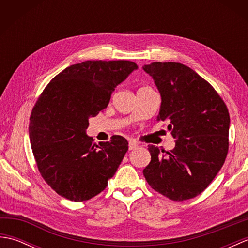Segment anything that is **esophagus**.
Returning a JSON list of instances; mask_svg holds the SVG:
<instances>
[{
    "label": "esophagus",
    "instance_id": "obj_1",
    "mask_svg": "<svg viewBox=\"0 0 248 248\" xmlns=\"http://www.w3.org/2000/svg\"><path fill=\"white\" fill-rule=\"evenodd\" d=\"M139 147V144L136 143L135 140H130L129 141V150H134Z\"/></svg>",
    "mask_w": 248,
    "mask_h": 248
}]
</instances>
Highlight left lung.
I'll list each match as a JSON object with an SVG mask.
<instances>
[{"label":"left lung","mask_w":248,"mask_h":248,"mask_svg":"<svg viewBox=\"0 0 248 248\" xmlns=\"http://www.w3.org/2000/svg\"><path fill=\"white\" fill-rule=\"evenodd\" d=\"M143 69L162 98L156 120L170 121L175 148L161 155L149 146L143 170L149 186L175 202L196 197L222 168L229 147L228 108L210 83L180 62H155ZM164 152V151H162Z\"/></svg>","instance_id":"8db88e82"}]
</instances>
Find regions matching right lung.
Masks as SVG:
<instances>
[{
    "instance_id": "obj_1",
    "label": "right lung",
    "mask_w": 248,
    "mask_h": 248,
    "mask_svg": "<svg viewBox=\"0 0 248 248\" xmlns=\"http://www.w3.org/2000/svg\"><path fill=\"white\" fill-rule=\"evenodd\" d=\"M138 65L130 61H86L54 77L30 117V140L37 167L62 197L81 202L104 191L128 151L113 135L96 144L86 135L88 119L108 107L115 87Z\"/></svg>"
}]
</instances>
